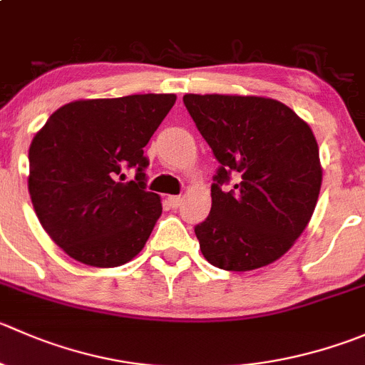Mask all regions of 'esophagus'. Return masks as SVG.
<instances>
[{
    "instance_id": "obj_1",
    "label": "esophagus",
    "mask_w": 365,
    "mask_h": 365,
    "mask_svg": "<svg viewBox=\"0 0 365 365\" xmlns=\"http://www.w3.org/2000/svg\"><path fill=\"white\" fill-rule=\"evenodd\" d=\"M168 203H169V207H171V208H178L180 205H182V197H180V196H169Z\"/></svg>"
}]
</instances>
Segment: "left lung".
<instances>
[{
  "label": "left lung",
  "instance_id": "left-lung-1",
  "mask_svg": "<svg viewBox=\"0 0 365 365\" xmlns=\"http://www.w3.org/2000/svg\"><path fill=\"white\" fill-rule=\"evenodd\" d=\"M183 105L219 162L210 214L194 226L203 257L226 271L278 260L319 196L323 171L310 126L269 98L185 94Z\"/></svg>",
  "mask_w": 365,
  "mask_h": 365
}]
</instances>
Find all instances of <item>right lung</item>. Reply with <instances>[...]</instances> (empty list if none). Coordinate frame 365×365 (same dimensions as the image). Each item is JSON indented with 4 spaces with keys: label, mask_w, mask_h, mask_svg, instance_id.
Segmentation results:
<instances>
[{
    "label": "right lung",
    "mask_w": 365,
    "mask_h": 365,
    "mask_svg": "<svg viewBox=\"0 0 365 365\" xmlns=\"http://www.w3.org/2000/svg\"><path fill=\"white\" fill-rule=\"evenodd\" d=\"M175 94L81 100L53 112L30 146V190L48 235L81 264L132 260L162 214L146 190L144 146L175 105ZM126 168L136 169L123 182Z\"/></svg>",
    "instance_id": "right-lung-1"
}]
</instances>
